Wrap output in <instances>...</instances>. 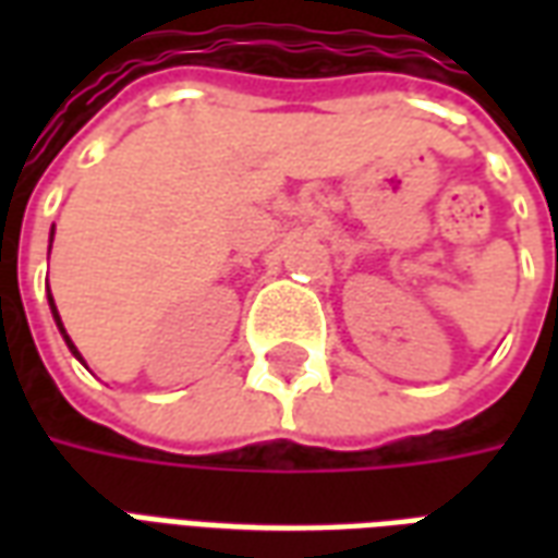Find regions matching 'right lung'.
Instances as JSON below:
<instances>
[{"label": "right lung", "instance_id": "1", "mask_svg": "<svg viewBox=\"0 0 558 558\" xmlns=\"http://www.w3.org/2000/svg\"><path fill=\"white\" fill-rule=\"evenodd\" d=\"M50 307H53V319H56V326H59V331H62V335H65V328H62V319H59V314H56V304H53V295H50ZM65 343H68V347H71V352H74V355H77V359H80V352H77V347H74V343H71V338H68V335H65Z\"/></svg>", "mask_w": 558, "mask_h": 558}]
</instances>
